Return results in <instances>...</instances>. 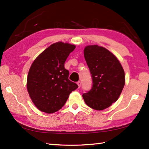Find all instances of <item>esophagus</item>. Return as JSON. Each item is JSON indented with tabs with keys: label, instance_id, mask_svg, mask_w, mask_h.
I'll return each mask as SVG.
<instances>
[{
	"label": "esophagus",
	"instance_id": "esophagus-1",
	"mask_svg": "<svg viewBox=\"0 0 149 149\" xmlns=\"http://www.w3.org/2000/svg\"><path fill=\"white\" fill-rule=\"evenodd\" d=\"M77 85H78V87L80 88V87H81V81H78L77 83Z\"/></svg>",
	"mask_w": 149,
	"mask_h": 149
}]
</instances>
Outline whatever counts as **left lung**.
Segmentation results:
<instances>
[{
    "label": "left lung",
    "instance_id": "left-lung-1",
    "mask_svg": "<svg viewBox=\"0 0 149 149\" xmlns=\"http://www.w3.org/2000/svg\"><path fill=\"white\" fill-rule=\"evenodd\" d=\"M84 56L93 80L92 88L83 95L87 106L103 110L118 100L125 85L121 63L109 50L97 45H88Z\"/></svg>",
    "mask_w": 149,
    "mask_h": 149
}]
</instances>
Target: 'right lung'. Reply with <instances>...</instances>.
<instances>
[{
    "label": "right lung",
    "instance_id": "1",
    "mask_svg": "<svg viewBox=\"0 0 149 149\" xmlns=\"http://www.w3.org/2000/svg\"><path fill=\"white\" fill-rule=\"evenodd\" d=\"M75 45L58 42L52 44L34 59L27 75V89L41 111L53 113L65 105L72 91L78 88L68 79L65 62Z\"/></svg>",
    "mask_w": 149,
    "mask_h": 149
}]
</instances>
